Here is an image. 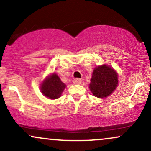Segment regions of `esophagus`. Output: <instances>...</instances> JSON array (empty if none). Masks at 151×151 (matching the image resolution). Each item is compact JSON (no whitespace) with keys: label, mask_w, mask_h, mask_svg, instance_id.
<instances>
[{"label":"esophagus","mask_w":151,"mask_h":151,"mask_svg":"<svg viewBox=\"0 0 151 151\" xmlns=\"http://www.w3.org/2000/svg\"><path fill=\"white\" fill-rule=\"evenodd\" d=\"M73 82L75 84H80L81 83V80L80 79H74L73 80Z\"/></svg>","instance_id":"esophagus-1"}]
</instances>
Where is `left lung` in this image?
<instances>
[{
  "mask_svg": "<svg viewBox=\"0 0 151 151\" xmlns=\"http://www.w3.org/2000/svg\"><path fill=\"white\" fill-rule=\"evenodd\" d=\"M118 77L116 71L110 65L104 64L95 67L89 86L93 96L102 99L110 96L119 84Z\"/></svg>",
  "mask_w": 151,
  "mask_h": 151,
  "instance_id": "1",
  "label": "left lung"
}]
</instances>
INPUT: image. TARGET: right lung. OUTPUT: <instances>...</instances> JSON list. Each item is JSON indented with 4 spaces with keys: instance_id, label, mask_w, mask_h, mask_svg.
Returning <instances> with one entry per match:
<instances>
[{
    "instance_id": "obj_1",
    "label": "right lung",
    "mask_w": 151,
    "mask_h": 151,
    "mask_svg": "<svg viewBox=\"0 0 151 151\" xmlns=\"http://www.w3.org/2000/svg\"><path fill=\"white\" fill-rule=\"evenodd\" d=\"M66 86L58 74L53 72L45 78L40 85V89L45 97L50 99H57L62 96Z\"/></svg>"
}]
</instances>
